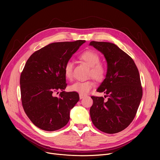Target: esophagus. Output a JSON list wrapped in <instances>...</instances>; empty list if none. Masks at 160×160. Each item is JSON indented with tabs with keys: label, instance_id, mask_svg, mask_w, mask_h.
<instances>
[{
	"label": "esophagus",
	"instance_id": "obj_1",
	"mask_svg": "<svg viewBox=\"0 0 160 160\" xmlns=\"http://www.w3.org/2000/svg\"><path fill=\"white\" fill-rule=\"evenodd\" d=\"M79 97H80V99H83V98H84L85 97H87V96L86 95H83V94H80L79 95Z\"/></svg>",
	"mask_w": 160,
	"mask_h": 160
}]
</instances>
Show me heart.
<instances>
[{
    "label": "heart",
    "instance_id": "b5f03b06",
    "mask_svg": "<svg viewBox=\"0 0 160 160\" xmlns=\"http://www.w3.org/2000/svg\"><path fill=\"white\" fill-rule=\"evenodd\" d=\"M79 58L90 66L89 76H92L97 80H102L104 78L106 69L104 64L100 62L101 58L99 54L92 50H88L83 52ZM65 77L71 80L73 78V64L72 62L68 61L64 68ZM95 86V82L92 80L84 82H77L70 86V90L81 94L88 93Z\"/></svg>",
    "mask_w": 160,
    "mask_h": 160
}]
</instances>
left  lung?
<instances>
[{
  "instance_id": "obj_1",
  "label": "left lung",
  "mask_w": 160,
  "mask_h": 160,
  "mask_svg": "<svg viewBox=\"0 0 160 160\" xmlns=\"http://www.w3.org/2000/svg\"><path fill=\"white\" fill-rule=\"evenodd\" d=\"M101 52L108 63L106 78L97 89L108 97L92 96L90 118L99 130L116 133L125 129L133 121L142 97L139 70L132 58L110 42L90 43ZM106 97V96H105Z\"/></svg>"
}]
</instances>
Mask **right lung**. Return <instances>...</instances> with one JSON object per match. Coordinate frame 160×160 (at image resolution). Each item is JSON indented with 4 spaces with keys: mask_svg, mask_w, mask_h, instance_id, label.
Here are the masks:
<instances>
[{
    "mask_svg": "<svg viewBox=\"0 0 160 160\" xmlns=\"http://www.w3.org/2000/svg\"><path fill=\"white\" fill-rule=\"evenodd\" d=\"M85 40L50 43L27 60L20 76L22 108L39 128L55 131L70 120V111L79 101L76 92H66L65 64ZM61 91L59 98L54 94Z\"/></svg>",
    "mask_w": 160,
    "mask_h": 160,
    "instance_id": "right-lung-1",
    "label": "right lung"
}]
</instances>
